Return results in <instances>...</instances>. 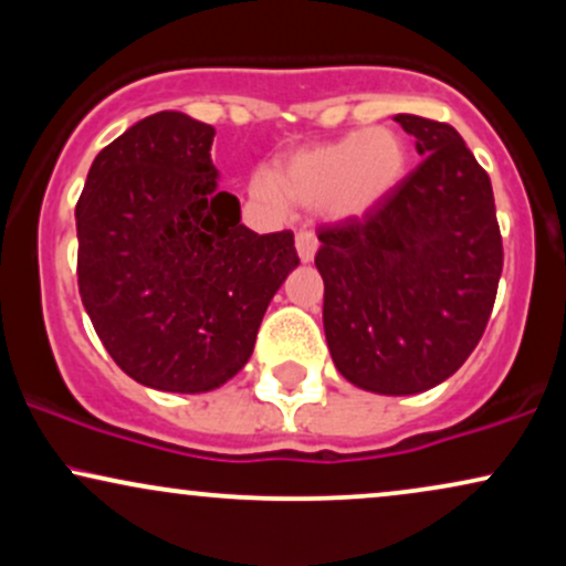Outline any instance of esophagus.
<instances>
[{
	"mask_svg": "<svg viewBox=\"0 0 566 566\" xmlns=\"http://www.w3.org/2000/svg\"><path fill=\"white\" fill-rule=\"evenodd\" d=\"M295 247H297V258H301L303 263H311L314 261L316 250H319V239H316L311 231H301L295 237Z\"/></svg>",
	"mask_w": 566,
	"mask_h": 566,
	"instance_id": "obj_1",
	"label": "esophagus"
}]
</instances>
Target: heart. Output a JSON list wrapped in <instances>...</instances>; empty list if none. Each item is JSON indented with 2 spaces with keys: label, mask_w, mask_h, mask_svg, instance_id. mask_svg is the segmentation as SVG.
I'll use <instances>...</instances> for the list:
<instances>
[{
  "label": "heart",
  "mask_w": 566,
  "mask_h": 566,
  "mask_svg": "<svg viewBox=\"0 0 566 566\" xmlns=\"http://www.w3.org/2000/svg\"><path fill=\"white\" fill-rule=\"evenodd\" d=\"M407 165L401 135L373 127L297 148L282 159L274 175L258 172L250 180V193L274 210H282L290 199L303 207H322L335 220L365 218L399 188Z\"/></svg>",
  "instance_id": "b5f03b06"
}]
</instances>
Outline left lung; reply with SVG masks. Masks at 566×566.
<instances>
[{"label": "left lung", "instance_id": "obj_1", "mask_svg": "<svg viewBox=\"0 0 566 566\" xmlns=\"http://www.w3.org/2000/svg\"><path fill=\"white\" fill-rule=\"evenodd\" d=\"M423 157L365 218L319 229L324 335L337 373L409 396L454 375L495 305L503 242L490 175L444 122L396 114Z\"/></svg>", "mask_w": 566, "mask_h": 566}]
</instances>
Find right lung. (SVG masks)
Returning a JSON list of instances; mask_svg holds the SVG:
<instances>
[{
    "instance_id": "obj_1",
    "label": "right lung",
    "mask_w": 566,
    "mask_h": 566,
    "mask_svg": "<svg viewBox=\"0 0 566 566\" xmlns=\"http://www.w3.org/2000/svg\"><path fill=\"white\" fill-rule=\"evenodd\" d=\"M212 138L188 114L146 116L97 154L76 201L84 311L116 365L157 391L231 380L301 263L292 231L242 223L218 188Z\"/></svg>"
}]
</instances>
